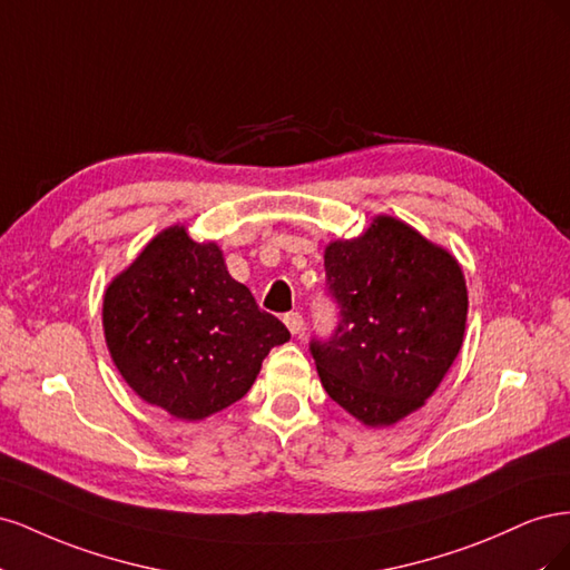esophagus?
Returning a JSON list of instances; mask_svg holds the SVG:
<instances>
[{
    "label": "esophagus",
    "mask_w": 570,
    "mask_h": 570,
    "mask_svg": "<svg viewBox=\"0 0 570 570\" xmlns=\"http://www.w3.org/2000/svg\"><path fill=\"white\" fill-rule=\"evenodd\" d=\"M285 325H287V331L292 333V335H299L302 331H304V318H302V314L299 312H289V314H285Z\"/></svg>",
    "instance_id": "esophagus-1"
}]
</instances>
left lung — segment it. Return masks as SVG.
<instances>
[{
    "instance_id": "obj_1",
    "label": "left lung",
    "mask_w": 570,
    "mask_h": 570,
    "mask_svg": "<svg viewBox=\"0 0 570 570\" xmlns=\"http://www.w3.org/2000/svg\"><path fill=\"white\" fill-rule=\"evenodd\" d=\"M325 287L340 306L312 340L331 400L364 425H392L423 406L463 344L469 292L456 258L392 216L325 247Z\"/></svg>"
}]
</instances>
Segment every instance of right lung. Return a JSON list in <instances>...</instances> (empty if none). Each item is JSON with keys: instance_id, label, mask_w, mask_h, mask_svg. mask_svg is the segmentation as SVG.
<instances>
[{"instance_id": "add662e5", "label": "right lung", "mask_w": 570, "mask_h": 570, "mask_svg": "<svg viewBox=\"0 0 570 570\" xmlns=\"http://www.w3.org/2000/svg\"><path fill=\"white\" fill-rule=\"evenodd\" d=\"M107 347L124 381L147 404L202 421L243 400L266 354L289 340L258 308L216 243L170 226L105 292Z\"/></svg>"}]
</instances>
